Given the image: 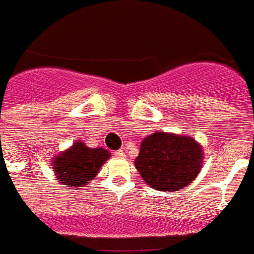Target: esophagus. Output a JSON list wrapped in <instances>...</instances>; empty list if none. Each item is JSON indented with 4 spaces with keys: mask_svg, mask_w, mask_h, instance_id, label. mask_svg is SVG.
Returning <instances> with one entry per match:
<instances>
[{
    "mask_svg": "<svg viewBox=\"0 0 254 254\" xmlns=\"http://www.w3.org/2000/svg\"><path fill=\"white\" fill-rule=\"evenodd\" d=\"M115 156L119 158V159H124L125 158V152H124V150H117V151H115Z\"/></svg>",
    "mask_w": 254,
    "mask_h": 254,
    "instance_id": "34e87169",
    "label": "esophagus"
}]
</instances>
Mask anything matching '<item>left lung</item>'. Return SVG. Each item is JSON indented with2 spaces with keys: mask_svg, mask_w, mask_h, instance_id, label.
Here are the masks:
<instances>
[{
  "mask_svg": "<svg viewBox=\"0 0 254 254\" xmlns=\"http://www.w3.org/2000/svg\"><path fill=\"white\" fill-rule=\"evenodd\" d=\"M134 166L147 185L163 191L190 184L202 167V148L191 137L164 131L146 137Z\"/></svg>",
  "mask_w": 254,
  "mask_h": 254,
  "instance_id": "obj_1",
  "label": "left lung"
}]
</instances>
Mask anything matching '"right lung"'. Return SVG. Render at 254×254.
I'll return each instance as SVG.
<instances>
[{"instance_id":"1","label":"right lung","mask_w":254,"mask_h":254,"mask_svg":"<svg viewBox=\"0 0 254 254\" xmlns=\"http://www.w3.org/2000/svg\"><path fill=\"white\" fill-rule=\"evenodd\" d=\"M109 156L104 148H90L82 142H75L69 150L56 156L52 166L59 183L80 189L98 175L102 164Z\"/></svg>"}]
</instances>
